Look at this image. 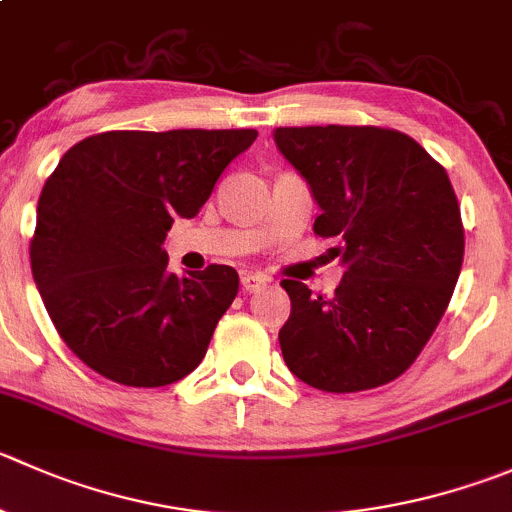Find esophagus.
Returning <instances> with one entry per match:
<instances>
[{
  "mask_svg": "<svg viewBox=\"0 0 512 512\" xmlns=\"http://www.w3.org/2000/svg\"><path fill=\"white\" fill-rule=\"evenodd\" d=\"M265 285H270V277L267 275H257V272H245L242 275V287L247 292H260Z\"/></svg>",
  "mask_w": 512,
  "mask_h": 512,
  "instance_id": "esophagus-1",
  "label": "esophagus"
}]
</instances>
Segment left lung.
Masks as SVG:
<instances>
[{
    "mask_svg": "<svg viewBox=\"0 0 512 512\" xmlns=\"http://www.w3.org/2000/svg\"><path fill=\"white\" fill-rule=\"evenodd\" d=\"M275 142L320 205L312 230L347 267L332 297L280 282L292 302L282 357L325 393L380 388L418 360L460 277L465 230L448 172L388 127H277Z\"/></svg>",
    "mask_w": 512,
    "mask_h": 512,
    "instance_id": "1",
    "label": "left lung"
}]
</instances>
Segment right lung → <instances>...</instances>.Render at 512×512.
<instances>
[{
	"label": "right lung",
	"instance_id": "obj_1",
	"mask_svg": "<svg viewBox=\"0 0 512 512\" xmlns=\"http://www.w3.org/2000/svg\"><path fill=\"white\" fill-rule=\"evenodd\" d=\"M255 130H114L64 152L44 182L29 260L59 337L87 367L162 388L205 357L240 290L230 265L175 275L162 250Z\"/></svg>",
	"mask_w": 512,
	"mask_h": 512
}]
</instances>
